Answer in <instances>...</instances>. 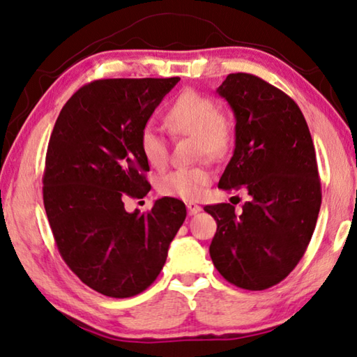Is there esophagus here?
Wrapping results in <instances>:
<instances>
[{"label": "esophagus", "mask_w": 357, "mask_h": 357, "mask_svg": "<svg viewBox=\"0 0 357 357\" xmlns=\"http://www.w3.org/2000/svg\"><path fill=\"white\" fill-rule=\"evenodd\" d=\"M202 211V206H198V204L195 203H187V213H189V215H195Z\"/></svg>", "instance_id": "esophagus-1"}]
</instances>
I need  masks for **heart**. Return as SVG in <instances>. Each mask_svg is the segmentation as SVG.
<instances>
[{
	"instance_id": "1",
	"label": "heart",
	"mask_w": 357,
	"mask_h": 357,
	"mask_svg": "<svg viewBox=\"0 0 357 357\" xmlns=\"http://www.w3.org/2000/svg\"><path fill=\"white\" fill-rule=\"evenodd\" d=\"M164 124L172 134L193 135L197 140V154L215 160L227 157L236 135L231 114L215 107L209 96L192 88H185L174 96L165 108ZM138 148L151 167L160 168L167 164V140L154 124L143 126L138 134ZM211 181L213 172L208 167L176 168L157 179V192L181 200H197Z\"/></svg>"
}]
</instances>
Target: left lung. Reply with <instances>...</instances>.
Returning a JSON list of instances; mask_svg holds the SVG:
<instances>
[{
  "mask_svg": "<svg viewBox=\"0 0 357 357\" xmlns=\"http://www.w3.org/2000/svg\"><path fill=\"white\" fill-rule=\"evenodd\" d=\"M236 118V146L219 189L247 190L236 213L208 204L217 231L209 245L227 282L261 291L282 282L304 257L321 206V183L309 126L298 104L252 74H229L217 88Z\"/></svg>",
  "mask_w": 357,
  "mask_h": 357,
  "instance_id": "obj_1",
  "label": "left lung"
}]
</instances>
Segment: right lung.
I'll list each match as a JSON object with an SVG mask.
<instances>
[{"label":"right lung","instance_id":"right-lung-1","mask_svg":"<svg viewBox=\"0 0 357 357\" xmlns=\"http://www.w3.org/2000/svg\"><path fill=\"white\" fill-rule=\"evenodd\" d=\"M172 78H105L66 102L48 142L44 206L59 255L84 285L108 298L144 291L164 268L185 219V204L160 198L149 213H128L124 198L151 189L138 134Z\"/></svg>","mask_w":357,"mask_h":357}]
</instances>
